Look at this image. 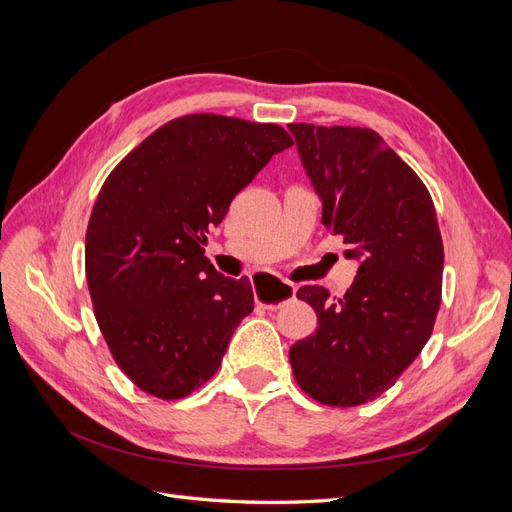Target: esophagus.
Instances as JSON below:
<instances>
[{"mask_svg": "<svg viewBox=\"0 0 512 512\" xmlns=\"http://www.w3.org/2000/svg\"><path fill=\"white\" fill-rule=\"evenodd\" d=\"M297 294V286L277 280L271 275H256L254 277V297L256 303L265 309H277L286 301H292Z\"/></svg>", "mask_w": 512, "mask_h": 512, "instance_id": "esophagus-1", "label": "esophagus"}]
</instances>
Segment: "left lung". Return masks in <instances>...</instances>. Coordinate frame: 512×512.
Wrapping results in <instances>:
<instances>
[{"label": "left lung", "mask_w": 512, "mask_h": 512, "mask_svg": "<svg viewBox=\"0 0 512 512\" xmlns=\"http://www.w3.org/2000/svg\"><path fill=\"white\" fill-rule=\"evenodd\" d=\"M301 164L322 203V224L344 237L359 271L344 299L322 286L297 297L318 329L290 348L292 374L324 406L374 401L433 331L444 247L433 200L414 170L369 128L290 123Z\"/></svg>", "instance_id": "1"}]
</instances>
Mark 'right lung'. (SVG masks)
<instances>
[{"instance_id": "add662e5", "label": "right lung", "mask_w": 512, "mask_h": 512, "mask_svg": "<svg viewBox=\"0 0 512 512\" xmlns=\"http://www.w3.org/2000/svg\"><path fill=\"white\" fill-rule=\"evenodd\" d=\"M290 145L275 123L185 115L104 181L87 226V286L108 350L141 391L181 399L218 371L254 290L213 269L205 232Z\"/></svg>"}]
</instances>
